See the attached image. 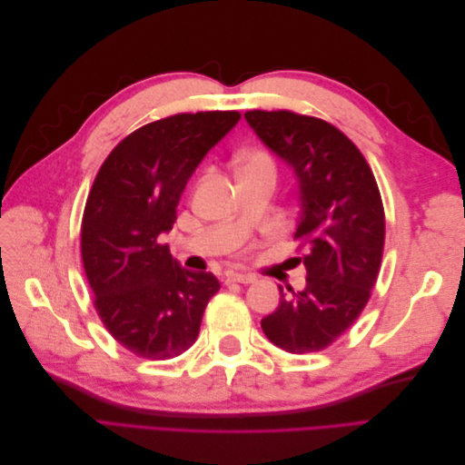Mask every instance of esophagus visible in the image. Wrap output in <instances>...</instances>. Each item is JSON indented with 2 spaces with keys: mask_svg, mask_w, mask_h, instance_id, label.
Here are the masks:
<instances>
[{
  "mask_svg": "<svg viewBox=\"0 0 465 465\" xmlns=\"http://www.w3.org/2000/svg\"><path fill=\"white\" fill-rule=\"evenodd\" d=\"M227 281H234V283H244V285H250V283H256L258 277L252 275V273H231L227 277Z\"/></svg>",
  "mask_w": 465,
  "mask_h": 465,
  "instance_id": "obj_1",
  "label": "esophagus"
}]
</instances>
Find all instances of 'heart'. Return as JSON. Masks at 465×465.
<instances>
[{
	"mask_svg": "<svg viewBox=\"0 0 465 465\" xmlns=\"http://www.w3.org/2000/svg\"><path fill=\"white\" fill-rule=\"evenodd\" d=\"M262 168H267V171H273V163H272L270 157H267L265 153L256 151V153H250L248 157H244L242 166H241V173L262 171Z\"/></svg>",
	"mask_w": 465,
	"mask_h": 465,
	"instance_id": "heart-1",
	"label": "heart"
}]
</instances>
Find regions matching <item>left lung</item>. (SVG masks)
<instances>
[{"label":"left lung","mask_w":465,"mask_h":465,"mask_svg":"<svg viewBox=\"0 0 465 465\" xmlns=\"http://www.w3.org/2000/svg\"><path fill=\"white\" fill-rule=\"evenodd\" d=\"M246 122L260 142L297 178L306 285L279 287L275 312L262 330L287 353H311L333 343L362 312L384 250V207L361 151L331 124L289 110H250Z\"/></svg>","instance_id":"8db88e82"}]
</instances>
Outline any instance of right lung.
Returning a JSON list of instances; mask_svg holds the SVG:
<instances>
[{
    "label": "right lung",
    "instance_id": "right-lung-1",
    "mask_svg": "<svg viewBox=\"0 0 465 465\" xmlns=\"http://www.w3.org/2000/svg\"><path fill=\"white\" fill-rule=\"evenodd\" d=\"M238 120V112H198L147 124L114 147L94 178L81 224L83 265L98 316L137 357L184 353L221 289L213 273L182 267L163 234L195 168Z\"/></svg>",
    "mask_w": 465,
    "mask_h": 465
}]
</instances>
